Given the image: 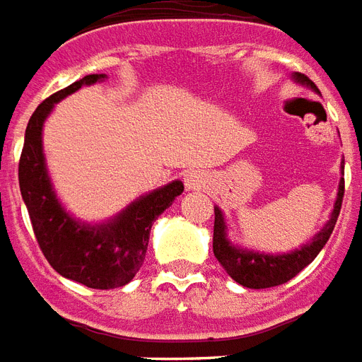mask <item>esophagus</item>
<instances>
[{"mask_svg":"<svg viewBox=\"0 0 362 362\" xmlns=\"http://www.w3.org/2000/svg\"><path fill=\"white\" fill-rule=\"evenodd\" d=\"M184 184H186V188L188 189H197L202 188L203 184V176L197 170H192L184 176Z\"/></svg>","mask_w":362,"mask_h":362,"instance_id":"1","label":"esophagus"}]
</instances>
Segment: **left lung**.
<instances>
[{
	"label": "left lung",
	"instance_id": "left-lung-1",
	"mask_svg": "<svg viewBox=\"0 0 362 362\" xmlns=\"http://www.w3.org/2000/svg\"><path fill=\"white\" fill-rule=\"evenodd\" d=\"M293 80L299 84H305L317 90L305 74H293ZM341 173H344V160H341ZM345 182L339 180L338 197L334 203L330 221L326 222L320 232L315 234V238L309 243H303L301 249L282 253V255H270V253H259V251H249V249H240L232 245L226 238V222L222 216V211L215 207V232H213V253L226 270L232 280L242 284L243 288L251 290H263V288H274L280 284H286L288 280L299 274L301 270L315 261V257L320 253V249L326 245L330 238L332 230L336 226L339 216V209L344 202Z\"/></svg>",
	"mask_w": 362,
	"mask_h": 362
}]
</instances>
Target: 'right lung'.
Instances as JSON below:
<instances>
[{"mask_svg": "<svg viewBox=\"0 0 362 362\" xmlns=\"http://www.w3.org/2000/svg\"><path fill=\"white\" fill-rule=\"evenodd\" d=\"M105 74H88L53 93L32 113L24 132L18 160V186L30 215L34 235L47 263L61 276L84 284L93 290H113L136 276L147 253L151 224L184 192L174 180L159 189L141 195L103 224H86L72 218L53 192L45 168L42 128L53 105L82 86L105 80Z\"/></svg>", "mask_w": 362, "mask_h": 362, "instance_id": "obj_1", "label": "right lung"}]
</instances>
